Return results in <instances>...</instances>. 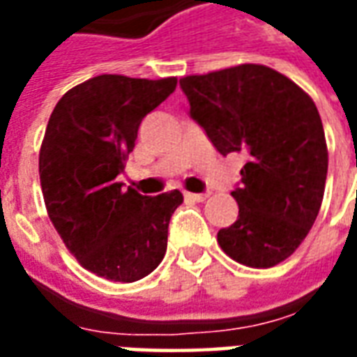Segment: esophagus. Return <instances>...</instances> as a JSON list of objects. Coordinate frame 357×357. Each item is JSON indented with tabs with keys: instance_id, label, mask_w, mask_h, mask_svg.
Instances as JSON below:
<instances>
[{
	"instance_id": "34e87169",
	"label": "esophagus",
	"mask_w": 357,
	"mask_h": 357,
	"mask_svg": "<svg viewBox=\"0 0 357 357\" xmlns=\"http://www.w3.org/2000/svg\"><path fill=\"white\" fill-rule=\"evenodd\" d=\"M183 197H185V201H193V202H202V201H206V197L208 195L206 193H183Z\"/></svg>"
}]
</instances>
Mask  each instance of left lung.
I'll return each mask as SVG.
<instances>
[{"label": "left lung", "mask_w": 357, "mask_h": 357, "mask_svg": "<svg viewBox=\"0 0 357 357\" xmlns=\"http://www.w3.org/2000/svg\"><path fill=\"white\" fill-rule=\"evenodd\" d=\"M191 116L222 153H241L235 224L218 245L235 262L271 268L312 229L327 179V143L312 97L264 65H237L179 80Z\"/></svg>", "instance_id": "obj_1"}]
</instances>
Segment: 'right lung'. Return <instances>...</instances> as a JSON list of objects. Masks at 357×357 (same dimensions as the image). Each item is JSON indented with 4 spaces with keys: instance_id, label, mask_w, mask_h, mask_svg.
<instances>
[{
    "instance_id": "add662e5",
    "label": "right lung",
    "mask_w": 357,
    "mask_h": 357,
    "mask_svg": "<svg viewBox=\"0 0 357 357\" xmlns=\"http://www.w3.org/2000/svg\"><path fill=\"white\" fill-rule=\"evenodd\" d=\"M178 78L101 74L68 89L51 112L40 149V183L51 224L91 273L133 283L162 262L176 191L145 197L122 183L143 118Z\"/></svg>"
}]
</instances>
